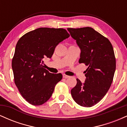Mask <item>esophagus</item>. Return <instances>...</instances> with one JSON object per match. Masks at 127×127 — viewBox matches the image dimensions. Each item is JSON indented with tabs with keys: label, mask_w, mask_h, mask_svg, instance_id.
Returning a JSON list of instances; mask_svg holds the SVG:
<instances>
[{
	"label": "esophagus",
	"mask_w": 127,
	"mask_h": 127,
	"mask_svg": "<svg viewBox=\"0 0 127 127\" xmlns=\"http://www.w3.org/2000/svg\"><path fill=\"white\" fill-rule=\"evenodd\" d=\"M63 78H69V76H68V75H65V74H63Z\"/></svg>",
	"instance_id": "34e87169"
}]
</instances>
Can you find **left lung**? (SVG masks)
Returning <instances> with one entry per match:
<instances>
[{
  "label": "left lung",
  "mask_w": 127,
  "mask_h": 127,
  "mask_svg": "<svg viewBox=\"0 0 127 127\" xmlns=\"http://www.w3.org/2000/svg\"><path fill=\"white\" fill-rule=\"evenodd\" d=\"M67 30L81 50L79 63L88 67L85 83L76 79L71 94L79 105L92 107L104 97L113 81L116 69L113 46L108 39L91 27Z\"/></svg>",
  "instance_id": "1"
}]
</instances>
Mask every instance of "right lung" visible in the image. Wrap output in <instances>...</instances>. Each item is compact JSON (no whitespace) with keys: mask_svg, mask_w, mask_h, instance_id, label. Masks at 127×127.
<instances>
[{"mask_svg":"<svg viewBox=\"0 0 127 127\" xmlns=\"http://www.w3.org/2000/svg\"><path fill=\"white\" fill-rule=\"evenodd\" d=\"M70 36L64 29L40 27L18 40L12 60L14 82L29 103L42 105L49 100L63 76L44 68L43 60L51 58L56 46Z\"/></svg>","mask_w":127,"mask_h":127,"instance_id":"right-lung-1","label":"right lung"}]
</instances>
